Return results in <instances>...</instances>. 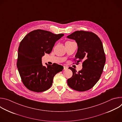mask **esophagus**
Segmentation results:
<instances>
[{"label":"esophagus","instance_id":"esophagus-1","mask_svg":"<svg viewBox=\"0 0 122 122\" xmlns=\"http://www.w3.org/2000/svg\"><path fill=\"white\" fill-rule=\"evenodd\" d=\"M68 68L67 66H64V70H66V69Z\"/></svg>","mask_w":122,"mask_h":122}]
</instances>
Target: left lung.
Segmentation results:
<instances>
[{
  "mask_svg": "<svg viewBox=\"0 0 122 122\" xmlns=\"http://www.w3.org/2000/svg\"><path fill=\"white\" fill-rule=\"evenodd\" d=\"M66 38L76 41L78 50L75 59L77 63L83 61L82 68L78 72L73 67L68 68L73 75L67 80V84L78 91L88 90L99 80L105 66L106 57L102 43L95 34L84 31H76Z\"/></svg>",
  "mask_w": 122,
  "mask_h": 122,
  "instance_id": "1",
  "label": "left lung"
}]
</instances>
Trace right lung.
<instances>
[{
	"instance_id": "right-lung-1",
	"label": "right lung",
	"mask_w": 122,
	"mask_h": 122,
	"mask_svg": "<svg viewBox=\"0 0 122 122\" xmlns=\"http://www.w3.org/2000/svg\"><path fill=\"white\" fill-rule=\"evenodd\" d=\"M64 35L38 29L27 34L20 43L17 67L25 86L30 91L41 92L49 89L56 74L63 66L42 64L45 53L50 54L56 41Z\"/></svg>"
}]
</instances>
